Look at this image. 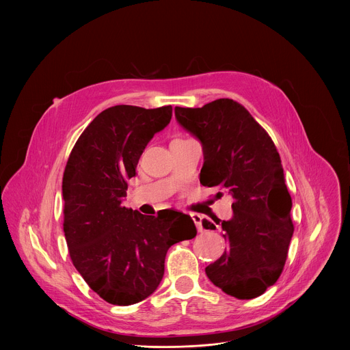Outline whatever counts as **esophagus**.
Returning a JSON list of instances; mask_svg holds the SVG:
<instances>
[{
  "instance_id": "1",
  "label": "esophagus",
  "mask_w": 350,
  "mask_h": 350,
  "mask_svg": "<svg viewBox=\"0 0 350 350\" xmlns=\"http://www.w3.org/2000/svg\"><path fill=\"white\" fill-rule=\"evenodd\" d=\"M191 219L193 220L198 232H202V231H204V227H202V216L198 215V213H192V215H191Z\"/></svg>"
}]
</instances>
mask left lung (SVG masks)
Instances as JSON below:
<instances>
[{"mask_svg":"<svg viewBox=\"0 0 350 350\" xmlns=\"http://www.w3.org/2000/svg\"><path fill=\"white\" fill-rule=\"evenodd\" d=\"M178 123L204 148L201 184L232 196L234 216L217 221L228 249L205 271L227 295L254 299L280 278L293 234L292 199L269 133L234 99L174 109ZM205 228L216 230L209 220Z\"/></svg>","mask_w":350,"mask_h":350,"instance_id":"obj_1","label":"left lung"}]
</instances>
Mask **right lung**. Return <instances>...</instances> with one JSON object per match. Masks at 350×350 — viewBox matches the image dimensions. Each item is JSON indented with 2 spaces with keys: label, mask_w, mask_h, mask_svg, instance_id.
I'll return each instance as SVG.
<instances>
[{
  "label": "right lung",
  "mask_w": 350,
  "mask_h": 350,
  "mask_svg": "<svg viewBox=\"0 0 350 350\" xmlns=\"http://www.w3.org/2000/svg\"><path fill=\"white\" fill-rule=\"evenodd\" d=\"M172 112V105L103 111L76 141L64 172V231L72 263L112 305H134L151 295L163 278L169 247L196 235L192 219L181 212L144 216L122 206L127 178Z\"/></svg>",
  "instance_id": "1"
}]
</instances>
